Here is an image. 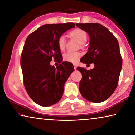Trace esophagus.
Returning a JSON list of instances; mask_svg holds the SVG:
<instances>
[{
	"label": "esophagus",
	"mask_w": 135,
	"mask_h": 135,
	"mask_svg": "<svg viewBox=\"0 0 135 135\" xmlns=\"http://www.w3.org/2000/svg\"><path fill=\"white\" fill-rule=\"evenodd\" d=\"M73 66H74V70H77V65H76V64H74V65H73Z\"/></svg>",
	"instance_id": "obj_1"
}]
</instances>
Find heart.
<instances>
[{"label": "heart", "instance_id": "heart-1", "mask_svg": "<svg viewBox=\"0 0 135 135\" xmlns=\"http://www.w3.org/2000/svg\"><path fill=\"white\" fill-rule=\"evenodd\" d=\"M70 36L74 38L79 44H83L87 40V34L81 29L76 28L70 33ZM58 46L61 51H64L65 47V38L64 36H61L58 40ZM81 55L79 52L68 51L64 54V60L66 62L76 63L79 60Z\"/></svg>", "mask_w": 135, "mask_h": 135}]
</instances>
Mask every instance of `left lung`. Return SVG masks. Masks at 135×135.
I'll return each mask as SVG.
<instances>
[{"instance_id":"obj_1","label":"left lung","mask_w":135,"mask_h":135,"mask_svg":"<svg viewBox=\"0 0 135 135\" xmlns=\"http://www.w3.org/2000/svg\"><path fill=\"white\" fill-rule=\"evenodd\" d=\"M76 26L90 37L88 52L81 62L95 64L90 70L77 68L82 74L80 92L89 101L99 103L110 97L118 85L122 67L119 45L115 36L101 24H76Z\"/></svg>"}]
</instances>
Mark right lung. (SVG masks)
<instances>
[{"mask_svg":"<svg viewBox=\"0 0 135 135\" xmlns=\"http://www.w3.org/2000/svg\"><path fill=\"white\" fill-rule=\"evenodd\" d=\"M74 27L73 22L45 24L26 40L21 56L24 87L31 99L40 106L52 105L61 99L65 83L74 71L71 62H62L56 68L50 62L52 58L62 62L58 40Z\"/></svg>","mask_w":135,"mask_h":135,"instance_id":"1","label":"right lung"}]
</instances>
